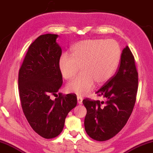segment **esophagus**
Returning <instances> with one entry per match:
<instances>
[{
	"instance_id": "obj_1",
	"label": "esophagus",
	"mask_w": 153,
	"mask_h": 153,
	"mask_svg": "<svg viewBox=\"0 0 153 153\" xmlns=\"http://www.w3.org/2000/svg\"><path fill=\"white\" fill-rule=\"evenodd\" d=\"M77 103H78V104H79V105L82 104V100H83V99H82L81 97L77 96Z\"/></svg>"
}]
</instances>
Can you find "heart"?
I'll return each mask as SVG.
<instances>
[{"mask_svg": "<svg viewBox=\"0 0 153 153\" xmlns=\"http://www.w3.org/2000/svg\"><path fill=\"white\" fill-rule=\"evenodd\" d=\"M121 49L114 39H88L77 43L71 56L62 54L58 65L62 77L71 79L81 67L82 74L66 85L67 92L79 96L88 94L94 82L101 85L114 74L121 57Z\"/></svg>", "mask_w": 153, "mask_h": 153, "instance_id": "b5f03b06", "label": "heart"}]
</instances>
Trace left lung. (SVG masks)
<instances>
[{"label":"left lung","instance_id":"left-lung-1","mask_svg":"<svg viewBox=\"0 0 153 153\" xmlns=\"http://www.w3.org/2000/svg\"><path fill=\"white\" fill-rule=\"evenodd\" d=\"M137 86L138 74L134 57L126 46L116 74L96 92L105 100L86 98L82 101L87 111L84 127L90 137L97 141H105L120 131L132 113Z\"/></svg>","mask_w":153,"mask_h":153}]
</instances>
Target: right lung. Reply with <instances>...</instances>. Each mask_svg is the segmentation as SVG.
<instances>
[{
	"mask_svg": "<svg viewBox=\"0 0 153 153\" xmlns=\"http://www.w3.org/2000/svg\"><path fill=\"white\" fill-rule=\"evenodd\" d=\"M58 35H40L29 46L19 71L18 86L23 112L30 127L46 139L62 132L68 113L77 105V96L55 95L62 84L59 69L61 48L56 42Z\"/></svg>",
	"mask_w": 153,
	"mask_h": 153,
	"instance_id": "1",
	"label": "right lung"
}]
</instances>
